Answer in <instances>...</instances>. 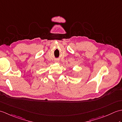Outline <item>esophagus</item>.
I'll use <instances>...</instances> for the list:
<instances>
[{"label":"esophagus","instance_id":"esophagus-1","mask_svg":"<svg viewBox=\"0 0 122 122\" xmlns=\"http://www.w3.org/2000/svg\"><path fill=\"white\" fill-rule=\"evenodd\" d=\"M56 62H58V60H56Z\"/></svg>","mask_w":122,"mask_h":122}]
</instances>
